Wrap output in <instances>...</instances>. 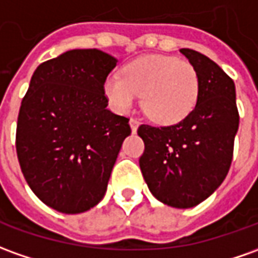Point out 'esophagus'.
<instances>
[{"label": "esophagus", "mask_w": 258, "mask_h": 258, "mask_svg": "<svg viewBox=\"0 0 258 258\" xmlns=\"http://www.w3.org/2000/svg\"><path fill=\"white\" fill-rule=\"evenodd\" d=\"M129 125H131V129H132V133H136L138 132V127H139V120L138 119H131L129 120Z\"/></svg>", "instance_id": "1"}]
</instances>
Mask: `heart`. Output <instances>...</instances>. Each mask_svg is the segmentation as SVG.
Instances as JSON below:
<instances>
[{"label": "heart", "mask_w": 258, "mask_h": 258, "mask_svg": "<svg viewBox=\"0 0 258 258\" xmlns=\"http://www.w3.org/2000/svg\"><path fill=\"white\" fill-rule=\"evenodd\" d=\"M111 106L127 113L142 94V105L150 118L163 125L185 119L200 97V77L189 61L166 54H147L127 63L123 74L113 73L104 81Z\"/></svg>", "instance_id": "obj_1"}]
</instances>
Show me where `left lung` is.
<instances>
[{
  "label": "left lung",
  "mask_w": 258,
  "mask_h": 258,
  "mask_svg": "<svg viewBox=\"0 0 258 258\" xmlns=\"http://www.w3.org/2000/svg\"><path fill=\"white\" fill-rule=\"evenodd\" d=\"M200 77V97L192 112L164 127L140 125L145 142L139 166L153 197L164 205L197 207L226 178L239 129L236 87L211 58L180 49Z\"/></svg>",
  "instance_id": "left-lung-1"
}]
</instances>
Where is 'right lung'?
<instances>
[{
  "instance_id": "obj_1",
  "label": "right lung",
  "mask_w": 258,
  "mask_h": 258,
  "mask_svg": "<svg viewBox=\"0 0 258 258\" xmlns=\"http://www.w3.org/2000/svg\"><path fill=\"white\" fill-rule=\"evenodd\" d=\"M118 60L98 49H74L37 67L22 99L17 154L28 185L61 214L98 205L129 119L113 113L104 81Z\"/></svg>"
}]
</instances>
